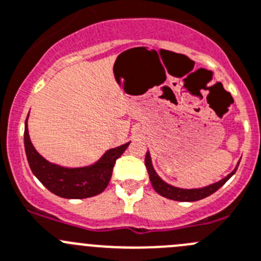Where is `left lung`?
<instances>
[{"label": "left lung", "mask_w": 261, "mask_h": 261, "mask_svg": "<svg viewBox=\"0 0 261 261\" xmlns=\"http://www.w3.org/2000/svg\"><path fill=\"white\" fill-rule=\"evenodd\" d=\"M240 162L237 163L236 168L226 176L224 178H222L221 181L216 182V184H212L208 185V186H204V187H198V189H181V187H176V186H172V185L167 184L166 181L161 178L158 176V173L155 172L154 169L153 163H151V156L149 150L146 151L145 154V166L146 169H148V173H149V179L151 182V186L153 189L158 192L159 195L164 196L167 199H171V200H176V201H198L201 200V199L206 198L209 195L214 194L218 189H221L237 171V167H239Z\"/></svg>", "instance_id": "obj_1"}]
</instances>
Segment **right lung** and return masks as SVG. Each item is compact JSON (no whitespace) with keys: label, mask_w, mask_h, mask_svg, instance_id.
Segmentation results:
<instances>
[{"label":"right lung","mask_w":261,"mask_h":261,"mask_svg":"<svg viewBox=\"0 0 261 261\" xmlns=\"http://www.w3.org/2000/svg\"><path fill=\"white\" fill-rule=\"evenodd\" d=\"M28 115L25 120L24 146L28 163L33 174L52 194L65 199H87L105 191L112 177L113 166L122 155L131 141L108 149L95 163L84 167H63L43 158L30 140L28 131Z\"/></svg>","instance_id":"1"}]
</instances>
